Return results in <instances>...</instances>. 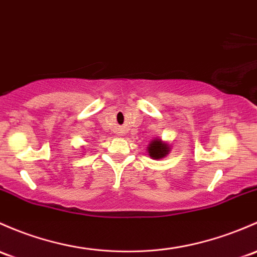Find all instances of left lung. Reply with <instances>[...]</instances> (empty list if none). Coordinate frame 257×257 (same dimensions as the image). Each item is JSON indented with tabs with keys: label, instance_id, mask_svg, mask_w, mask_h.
<instances>
[{
	"label": "left lung",
	"instance_id": "left-lung-1",
	"mask_svg": "<svg viewBox=\"0 0 257 257\" xmlns=\"http://www.w3.org/2000/svg\"><path fill=\"white\" fill-rule=\"evenodd\" d=\"M169 147H167L165 143L161 140L155 139L149 144L148 148V153H149L150 158H153L154 160H158V159H164L165 156L169 154Z\"/></svg>",
	"mask_w": 257,
	"mask_h": 257
}]
</instances>
